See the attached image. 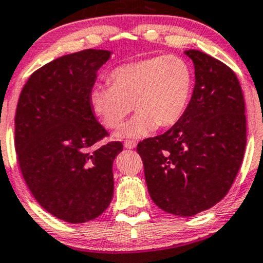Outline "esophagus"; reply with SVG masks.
I'll return each mask as SVG.
<instances>
[{"mask_svg": "<svg viewBox=\"0 0 263 263\" xmlns=\"http://www.w3.org/2000/svg\"><path fill=\"white\" fill-rule=\"evenodd\" d=\"M135 146H137V141L125 140V143H124V147H126V149H134Z\"/></svg>", "mask_w": 263, "mask_h": 263, "instance_id": "obj_1", "label": "esophagus"}]
</instances>
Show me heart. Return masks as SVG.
<instances>
[{"instance_id":"1","label":"heart","mask_w":263,"mask_h":263,"mask_svg":"<svg viewBox=\"0 0 263 263\" xmlns=\"http://www.w3.org/2000/svg\"><path fill=\"white\" fill-rule=\"evenodd\" d=\"M111 85L96 84L89 94L90 107L108 129H117L134 109L138 111L117 133L122 139H139L160 125L178 124L190 103L194 73L186 61L175 55H159L114 68Z\"/></svg>"}]
</instances>
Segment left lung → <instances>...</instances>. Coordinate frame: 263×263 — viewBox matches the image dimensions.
Here are the masks:
<instances>
[{
  "instance_id": "8db88e82",
  "label": "left lung",
  "mask_w": 263,
  "mask_h": 263,
  "mask_svg": "<svg viewBox=\"0 0 263 263\" xmlns=\"http://www.w3.org/2000/svg\"><path fill=\"white\" fill-rule=\"evenodd\" d=\"M195 87L181 120L138 144L150 197L161 210L194 216L225 197L246 147V116L240 82L231 68L189 49Z\"/></svg>"
}]
</instances>
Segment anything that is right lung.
Returning <instances> with one entry per match:
<instances>
[{
  "label": "right lung",
  "mask_w": 263,
  "mask_h": 263,
  "mask_svg": "<svg viewBox=\"0 0 263 263\" xmlns=\"http://www.w3.org/2000/svg\"><path fill=\"white\" fill-rule=\"evenodd\" d=\"M111 53L85 49L49 62L29 77L17 104L14 146L23 179L44 210L66 222L96 219L113 199V161L123 144L96 145L108 132L89 102Z\"/></svg>",
  "instance_id": "right-lung-1"
}]
</instances>
